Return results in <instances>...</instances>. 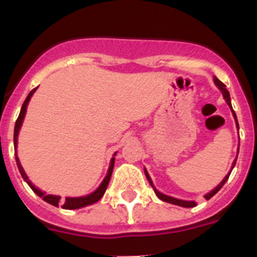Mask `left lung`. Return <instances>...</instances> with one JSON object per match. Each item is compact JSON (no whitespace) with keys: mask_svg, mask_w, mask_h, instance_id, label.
Returning <instances> with one entry per match:
<instances>
[{"mask_svg":"<svg viewBox=\"0 0 257 257\" xmlns=\"http://www.w3.org/2000/svg\"><path fill=\"white\" fill-rule=\"evenodd\" d=\"M213 81H215V85H216L217 87H219L220 91L222 92V96H224V99H225V101H226V103H228L229 108L231 109V113H233V117H234V119H235V123H237V127H238V128H239V124H238V121H237V115H235L234 110H233V108H231L230 95H229V91H228V90H226V86L224 85V83H222L221 81H219V79H217L216 77H215V78H213ZM237 157H238V154H237ZM235 162H237V158H235V160L233 161V166H231V170H233V167H234V166H235ZM144 172H145V176H147V179H148L149 184H151L152 188H153V189H154V193H156L157 197H158V198H160L161 201L167 202V203H171V205L181 206V207H194V206H197V203H196V202H194V201H183V199L174 198V197L166 196V194H163V193L158 192V190L156 189V187H154V185H153V181H152V179H151V176H149L148 171H147V170L144 169ZM230 172H231V171H229V174L226 175L225 178L222 179L221 183H220L219 185H217V187L215 188V189H212V190H211L210 193H207V194H206V196H205V198H206V199H210L211 197L215 196V194H216V193L219 192L220 189H221L222 185H224V184L226 183V180H228V178H229V175H230Z\"/></svg>","mask_w":257,"mask_h":257,"instance_id":"1","label":"left lung"}]
</instances>
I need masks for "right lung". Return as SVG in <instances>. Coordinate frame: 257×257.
Listing matches in <instances>:
<instances>
[{
    "label": "right lung",
    "instance_id": "add662e5",
    "mask_svg": "<svg viewBox=\"0 0 257 257\" xmlns=\"http://www.w3.org/2000/svg\"><path fill=\"white\" fill-rule=\"evenodd\" d=\"M36 90H37V87L33 88V90L29 92L28 96H27V99L24 100V103H23L22 109H20V114H19V117H18L17 122H15V128H14V147H15V160H17V165H18V169H19L20 175H22V178L27 181V184H28L29 187L32 188V190H33V192H35L38 197H41V198L44 199V201H46L47 203H50V205L55 206V207H59V206H61V208H65V210H77V208H81V207H85V206L92 205V203H95V202L99 201V199H100L101 197L104 196V193H105L106 187H108V184H109V180H110V176H112L113 167H114V157H113L112 160H110V166H109L108 174H106V176L104 178V180L101 181V184L99 185V188H97L95 192H92L91 194H88V196H83V197H67V198H65V201H64V203H61L60 197H59V196L46 194L45 192H42V190H40L38 188H36L35 185L31 183V180L28 179V176H27V174L24 172V170H23L22 163H20L19 158H18V156H17L18 134H19L20 127H22L23 119H24V115H26L27 106H28V103H29V100H31L32 95L35 94ZM114 156H115V153H114Z\"/></svg>",
    "mask_w": 257,
    "mask_h": 257
}]
</instances>
